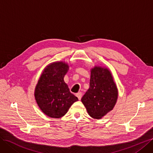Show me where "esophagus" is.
<instances>
[{
  "instance_id": "esophagus-1",
  "label": "esophagus",
  "mask_w": 153,
  "mask_h": 153,
  "mask_svg": "<svg viewBox=\"0 0 153 153\" xmlns=\"http://www.w3.org/2000/svg\"><path fill=\"white\" fill-rule=\"evenodd\" d=\"M76 96L78 98V99L80 100L81 99V98H82V93L81 92H79V93L76 94Z\"/></svg>"
}]
</instances>
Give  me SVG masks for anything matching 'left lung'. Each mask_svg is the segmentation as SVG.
Wrapping results in <instances>:
<instances>
[{
	"label": "left lung",
	"mask_w": 153,
	"mask_h": 153,
	"mask_svg": "<svg viewBox=\"0 0 153 153\" xmlns=\"http://www.w3.org/2000/svg\"><path fill=\"white\" fill-rule=\"evenodd\" d=\"M118 96L117 84L108 68L100 65L91 68L89 88L81 99L89 115L101 119L114 109Z\"/></svg>",
	"instance_id": "8db88e82"
}]
</instances>
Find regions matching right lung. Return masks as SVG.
I'll use <instances>...</instances> for the list:
<instances>
[{"instance_id": "right-lung-1", "label": "right lung", "mask_w": 153, "mask_h": 153, "mask_svg": "<svg viewBox=\"0 0 153 153\" xmlns=\"http://www.w3.org/2000/svg\"><path fill=\"white\" fill-rule=\"evenodd\" d=\"M69 69L67 62H52L43 69L38 81L34 93L35 98L39 108L49 117H62L78 101L64 80Z\"/></svg>"}]
</instances>
